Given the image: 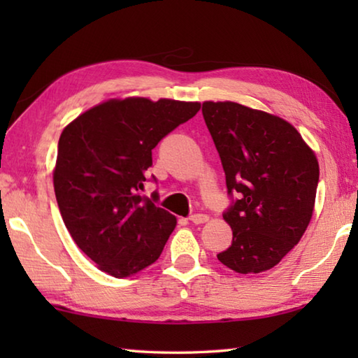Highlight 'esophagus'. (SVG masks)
Returning a JSON list of instances; mask_svg holds the SVG:
<instances>
[{"mask_svg":"<svg viewBox=\"0 0 358 358\" xmlns=\"http://www.w3.org/2000/svg\"><path fill=\"white\" fill-rule=\"evenodd\" d=\"M189 221L194 222V224H203V222L208 221V216L202 215V213H196V215L189 216Z\"/></svg>","mask_w":358,"mask_h":358,"instance_id":"obj_1","label":"esophagus"}]
</instances>
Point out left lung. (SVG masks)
<instances>
[{
  "mask_svg": "<svg viewBox=\"0 0 358 358\" xmlns=\"http://www.w3.org/2000/svg\"><path fill=\"white\" fill-rule=\"evenodd\" d=\"M230 205L222 217L232 245L217 260L237 273L275 266L311 221L319 164L292 124L237 102H203Z\"/></svg>",
  "mask_w": 358,
  "mask_h": 358,
  "instance_id": "obj_1",
  "label": "left lung"
}]
</instances>
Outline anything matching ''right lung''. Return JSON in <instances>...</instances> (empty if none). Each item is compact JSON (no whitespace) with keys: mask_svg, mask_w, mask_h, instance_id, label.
Segmentation results:
<instances>
[{"mask_svg":"<svg viewBox=\"0 0 358 358\" xmlns=\"http://www.w3.org/2000/svg\"><path fill=\"white\" fill-rule=\"evenodd\" d=\"M201 110L199 102L110 99L77 117L58 142L53 186L72 240L115 278L156 262L177 220L142 197L153 150ZM156 183V178L151 175Z\"/></svg>","mask_w":358,"mask_h":358,"instance_id":"obj_1","label":"right lung"}]
</instances>
